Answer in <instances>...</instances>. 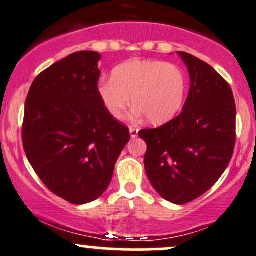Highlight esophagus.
<instances>
[{
  "mask_svg": "<svg viewBox=\"0 0 256 256\" xmlns=\"http://www.w3.org/2000/svg\"><path fill=\"white\" fill-rule=\"evenodd\" d=\"M129 133H130L132 138H136L138 133H139V129L136 127H129Z\"/></svg>",
  "mask_w": 256,
  "mask_h": 256,
  "instance_id": "34e87169",
  "label": "esophagus"
}]
</instances>
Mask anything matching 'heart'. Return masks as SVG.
I'll return each mask as SVG.
<instances>
[{
  "instance_id": "1",
  "label": "heart",
  "mask_w": 256,
  "mask_h": 256,
  "mask_svg": "<svg viewBox=\"0 0 256 256\" xmlns=\"http://www.w3.org/2000/svg\"><path fill=\"white\" fill-rule=\"evenodd\" d=\"M98 94L114 118H124L132 96L136 116L162 124L182 110L186 77L179 66L170 62L132 60L116 66L111 78L99 83Z\"/></svg>"
}]
</instances>
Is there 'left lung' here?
I'll return each mask as SVG.
<instances>
[{"instance_id": "8db88e82", "label": "left lung", "mask_w": 256, "mask_h": 256, "mask_svg": "<svg viewBox=\"0 0 256 256\" xmlns=\"http://www.w3.org/2000/svg\"><path fill=\"white\" fill-rule=\"evenodd\" d=\"M188 66L190 92L182 111L156 129H142L145 170L154 188L174 204L206 194L225 172L236 142V104L228 83L196 56L178 52Z\"/></svg>"}]
</instances>
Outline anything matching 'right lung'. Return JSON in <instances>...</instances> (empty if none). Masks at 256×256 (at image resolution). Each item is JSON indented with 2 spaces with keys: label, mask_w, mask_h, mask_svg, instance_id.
Segmentation results:
<instances>
[{
  "label": "right lung",
  "mask_w": 256,
  "mask_h": 256,
  "mask_svg": "<svg viewBox=\"0 0 256 256\" xmlns=\"http://www.w3.org/2000/svg\"><path fill=\"white\" fill-rule=\"evenodd\" d=\"M100 59L82 50L59 60L36 77L25 102L28 162L53 194L74 204L104 194L130 138L98 94Z\"/></svg>",
  "instance_id": "obj_1"
}]
</instances>
